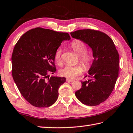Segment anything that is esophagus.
<instances>
[{
  "label": "esophagus",
  "instance_id": "1",
  "mask_svg": "<svg viewBox=\"0 0 133 133\" xmlns=\"http://www.w3.org/2000/svg\"><path fill=\"white\" fill-rule=\"evenodd\" d=\"M66 81H67V82H73V81L74 80H73V79H69V78H66Z\"/></svg>",
  "mask_w": 133,
  "mask_h": 133
}]
</instances>
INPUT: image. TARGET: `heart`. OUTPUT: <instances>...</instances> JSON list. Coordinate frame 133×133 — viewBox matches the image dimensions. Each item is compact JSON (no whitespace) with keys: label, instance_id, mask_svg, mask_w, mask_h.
<instances>
[{"label":"heart","instance_id":"obj_1","mask_svg":"<svg viewBox=\"0 0 133 133\" xmlns=\"http://www.w3.org/2000/svg\"><path fill=\"white\" fill-rule=\"evenodd\" d=\"M71 46L76 54L79 55L80 62L87 70L91 69L93 64V56L90 52L87 51V48L85 44L79 40H75L71 43ZM61 48H58L55 54V58L56 63L60 65L62 63ZM84 71L83 67L80 65L76 66H66L60 70L61 76L68 78H73L76 76L81 75Z\"/></svg>","mask_w":133,"mask_h":133}]
</instances>
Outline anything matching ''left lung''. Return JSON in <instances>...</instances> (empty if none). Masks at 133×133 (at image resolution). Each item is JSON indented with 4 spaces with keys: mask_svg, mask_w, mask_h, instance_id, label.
Masks as SVG:
<instances>
[{
    "mask_svg": "<svg viewBox=\"0 0 133 133\" xmlns=\"http://www.w3.org/2000/svg\"><path fill=\"white\" fill-rule=\"evenodd\" d=\"M72 37L81 40L92 49L93 66L89 79L81 82L75 95L82 104L90 107L106 101L113 91L119 72V54L108 35L94 29H80L71 32Z\"/></svg>",
    "mask_w": 133,
    "mask_h": 133,
    "instance_id": "1",
    "label": "left lung"
}]
</instances>
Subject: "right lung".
<instances>
[{
	"instance_id": "right-lung-1",
	"label": "right lung",
	"mask_w": 133,
	"mask_h": 133,
	"mask_svg": "<svg viewBox=\"0 0 133 133\" xmlns=\"http://www.w3.org/2000/svg\"><path fill=\"white\" fill-rule=\"evenodd\" d=\"M69 35L40 27L27 31L15 46L12 55V75L19 91L34 107L46 108L56 101L58 88L65 77L56 72L55 54Z\"/></svg>"
}]
</instances>
